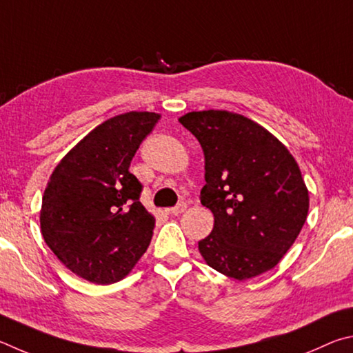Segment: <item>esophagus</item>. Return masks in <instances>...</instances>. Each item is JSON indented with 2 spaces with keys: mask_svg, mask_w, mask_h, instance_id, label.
I'll return each mask as SVG.
<instances>
[{
  "mask_svg": "<svg viewBox=\"0 0 353 353\" xmlns=\"http://www.w3.org/2000/svg\"><path fill=\"white\" fill-rule=\"evenodd\" d=\"M186 209H188V203L181 201V203H178L176 206L167 209V212L172 214V215H180V214H183L184 211H186Z\"/></svg>",
  "mask_w": 353,
  "mask_h": 353,
  "instance_id": "esophagus-1",
  "label": "esophagus"
}]
</instances>
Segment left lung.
Masks as SVG:
<instances>
[{
	"mask_svg": "<svg viewBox=\"0 0 353 353\" xmlns=\"http://www.w3.org/2000/svg\"><path fill=\"white\" fill-rule=\"evenodd\" d=\"M178 121L205 152L200 200L214 214V230L199 242L201 257L237 281L273 270L310 206L293 154L261 123L232 111H190Z\"/></svg>",
	"mask_w": 353,
	"mask_h": 353,
	"instance_id": "obj_1",
	"label": "left lung"
}]
</instances>
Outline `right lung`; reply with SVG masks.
Wrapping results in <instances>:
<instances>
[{
    "instance_id": "add662e5",
    "label": "right lung",
    "mask_w": 353,
    "mask_h": 353,
    "mask_svg": "<svg viewBox=\"0 0 353 353\" xmlns=\"http://www.w3.org/2000/svg\"><path fill=\"white\" fill-rule=\"evenodd\" d=\"M161 114L128 111L80 139L49 176L40 230L59 261L82 279L108 285L127 277L152 242L154 217L139 201L128 167Z\"/></svg>"
}]
</instances>
